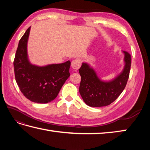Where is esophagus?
Masks as SVG:
<instances>
[{
  "mask_svg": "<svg viewBox=\"0 0 150 150\" xmlns=\"http://www.w3.org/2000/svg\"><path fill=\"white\" fill-rule=\"evenodd\" d=\"M81 66V60L80 59H74L71 62V67L73 69H78Z\"/></svg>",
  "mask_w": 150,
  "mask_h": 150,
  "instance_id": "34e87169",
  "label": "esophagus"
}]
</instances>
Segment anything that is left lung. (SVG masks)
<instances>
[{
    "instance_id": "left-lung-1",
    "label": "left lung",
    "mask_w": 150,
    "mask_h": 150,
    "mask_svg": "<svg viewBox=\"0 0 150 150\" xmlns=\"http://www.w3.org/2000/svg\"><path fill=\"white\" fill-rule=\"evenodd\" d=\"M124 65L122 71L110 81H103L98 77L93 68L83 62L79 69L81 77L79 92L84 103L91 107H102L110 105L115 100L125 88L128 82L131 55L122 51Z\"/></svg>"
}]
</instances>
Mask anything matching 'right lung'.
Listing matches in <instances>:
<instances>
[{
    "label": "right lung",
    "instance_id": "add662e5",
    "mask_svg": "<svg viewBox=\"0 0 150 150\" xmlns=\"http://www.w3.org/2000/svg\"><path fill=\"white\" fill-rule=\"evenodd\" d=\"M31 27L19 40L13 66L16 82L28 99L36 103H50L57 97L70 76L71 62L45 66L31 64L28 60L27 43Z\"/></svg>",
    "mask_w": 150,
    "mask_h": 150
}]
</instances>
